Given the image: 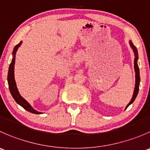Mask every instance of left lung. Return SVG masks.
I'll return each mask as SVG.
<instances>
[{"label": "left lung", "mask_w": 150, "mask_h": 150, "mask_svg": "<svg viewBox=\"0 0 150 150\" xmlns=\"http://www.w3.org/2000/svg\"><path fill=\"white\" fill-rule=\"evenodd\" d=\"M130 45L131 46V47L133 48V52H134V54L136 58L134 59V68H135V72H136V85H135V88H134V92H133V97H132L131 100H130V103L127 104V105L126 106V108L130 105V104L133 103V101L135 100L136 99V96H137L138 93H139V83H140V74H139V66H138V63H137V61H138V50L136 49V47H135L134 45L132 43L131 41H130ZM125 108V109H126Z\"/></svg>", "instance_id": "1"}]
</instances>
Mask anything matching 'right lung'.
<instances>
[{
	"label": "right lung",
	"instance_id": "right-lung-1",
	"mask_svg": "<svg viewBox=\"0 0 150 150\" xmlns=\"http://www.w3.org/2000/svg\"><path fill=\"white\" fill-rule=\"evenodd\" d=\"M22 44V42H20V44L17 45L14 47V50H13V59L11 60V64L8 67V76H7V80H8V88H9L10 92H11V95H12L13 98L14 99L17 103H18L20 105H21L23 108L25 109L28 111L33 113V114H42L41 112H39L37 110H34L33 108L30 106V105L25 100L23 97H21V95L19 93L18 89L17 88V85H16L15 80H14V63H15V54L16 52L17 51L18 48L20 47V45Z\"/></svg>",
	"mask_w": 150,
	"mask_h": 150
}]
</instances>
